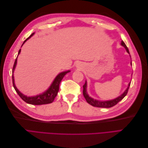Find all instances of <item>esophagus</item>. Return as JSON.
Listing matches in <instances>:
<instances>
[{
  "label": "esophagus",
  "mask_w": 148,
  "mask_h": 148,
  "mask_svg": "<svg viewBox=\"0 0 148 148\" xmlns=\"http://www.w3.org/2000/svg\"><path fill=\"white\" fill-rule=\"evenodd\" d=\"M77 66H80V64H77Z\"/></svg>",
  "instance_id": "obj_1"
}]
</instances>
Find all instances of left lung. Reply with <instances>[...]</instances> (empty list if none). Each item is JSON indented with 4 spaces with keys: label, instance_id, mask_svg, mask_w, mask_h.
<instances>
[{
    "label": "left lung",
    "instance_id": "left-lung-1",
    "mask_svg": "<svg viewBox=\"0 0 148 148\" xmlns=\"http://www.w3.org/2000/svg\"><path fill=\"white\" fill-rule=\"evenodd\" d=\"M121 45L123 46L125 48L127 52L130 54L128 49L127 47L126 44H125V42L123 41H122V42H121ZM131 65H132V62H131ZM130 86V83H129L128 88H127L126 90L125 91V92L122 94V95H120L118 97L115 98V99L110 100V101H101L94 99H92V97L89 96V95H88V93H87V91H86L87 83H86V82H85L83 86V96H84V98L86 100V102L90 105H91L94 107H102V108H109V107H112L114 106L115 105L117 104L119 102H120L121 100H122L123 99L124 97L126 96L127 94L128 93V91Z\"/></svg>",
    "mask_w": 148,
    "mask_h": 148
}]
</instances>
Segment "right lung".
<instances>
[{
  "instance_id": "obj_1",
  "label": "right lung",
  "mask_w": 148,
  "mask_h": 148,
  "mask_svg": "<svg viewBox=\"0 0 148 148\" xmlns=\"http://www.w3.org/2000/svg\"><path fill=\"white\" fill-rule=\"evenodd\" d=\"M34 34V33H32L30 36L28 37L27 39H25V41L23 42L22 46L23 45V44L27 41L28 39H29ZM21 52V49L19 50L18 53V56L20 54V53ZM16 58L15 61L14 65H13V70H12V82H13V88H14L15 90L16 91V92L18 93V95L20 96V97L23 99L25 102H26V103L29 104H32V105H42V104H50V103H52L53 100H54L55 97H56L58 91L59 90V85L60 83L62 81V79H63L64 76L67 73L70 72V70L66 71H63L60 73H59L57 77H56V78L53 80V83H52V84L51 85V86L49 88V89L46 91H45L44 92H43L41 95H39L36 96H32V97H27L26 96L23 95L21 92H20V91L16 88V87L15 86V84L14 83V77H13V72H14V70L15 69V66L16 65V61H17V57Z\"/></svg>"
}]
</instances>
